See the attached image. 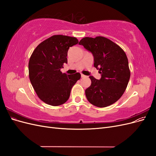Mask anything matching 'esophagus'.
<instances>
[{"mask_svg":"<svg viewBox=\"0 0 156 156\" xmlns=\"http://www.w3.org/2000/svg\"><path fill=\"white\" fill-rule=\"evenodd\" d=\"M87 76H86V75H83V74H81V77L82 78H83V77H86Z\"/></svg>","mask_w":156,"mask_h":156,"instance_id":"1","label":"esophagus"}]
</instances>
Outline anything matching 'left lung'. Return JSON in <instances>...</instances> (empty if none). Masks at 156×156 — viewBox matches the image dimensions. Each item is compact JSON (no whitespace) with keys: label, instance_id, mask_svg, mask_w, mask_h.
<instances>
[{"label":"left lung","instance_id":"left-lung-1","mask_svg":"<svg viewBox=\"0 0 156 156\" xmlns=\"http://www.w3.org/2000/svg\"><path fill=\"white\" fill-rule=\"evenodd\" d=\"M94 56V66L101 74L100 80L90 76L91 85L85 90L88 101L105 107L123 95L130 78L128 60L120 46L102 36L85 37L79 43Z\"/></svg>","mask_w":156,"mask_h":156}]
</instances>
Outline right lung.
Instances as JSON below:
<instances>
[{
	"mask_svg": "<svg viewBox=\"0 0 156 156\" xmlns=\"http://www.w3.org/2000/svg\"><path fill=\"white\" fill-rule=\"evenodd\" d=\"M76 37L54 35L42 41L33 51L29 62V78L37 96L53 106L66 102L71 90L81 74L62 73L60 69L68 63V51L78 44Z\"/></svg>",
	"mask_w": 156,
	"mask_h": 156,
	"instance_id": "1",
	"label": "right lung"
}]
</instances>
